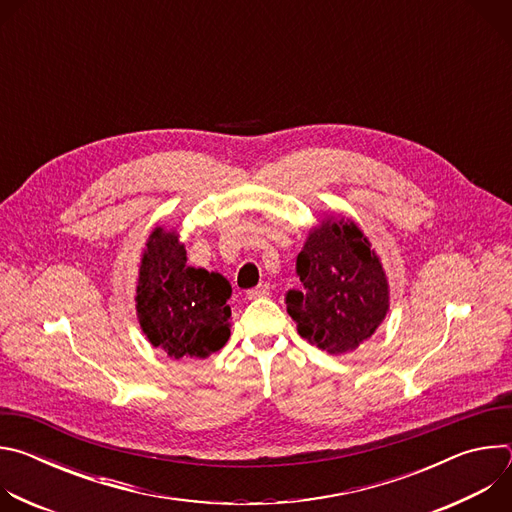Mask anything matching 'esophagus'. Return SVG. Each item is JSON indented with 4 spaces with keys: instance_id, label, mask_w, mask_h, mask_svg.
<instances>
[{
    "instance_id": "esophagus-1",
    "label": "esophagus",
    "mask_w": 512,
    "mask_h": 512,
    "mask_svg": "<svg viewBox=\"0 0 512 512\" xmlns=\"http://www.w3.org/2000/svg\"><path fill=\"white\" fill-rule=\"evenodd\" d=\"M269 294H271V287H269L267 283H261V285L249 289L247 294H245V298H247V300H257V298H267Z\"/></svg>"
}]
</instances>
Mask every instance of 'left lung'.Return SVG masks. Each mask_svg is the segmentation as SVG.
I'll return each mask as SVG.
<instances>
[{
    "label": "left lung",
    "instance_id": "obj_1",
    "mask_svg": "<svg viewBox=\"0 0 512 512\" xmlns=\"http://www.w3.org/2000/svg\"><path fill=\"white\" fill-rule=\"evenodd\" d=\"M296 273L304 289L287 291V314L318 348L350 352L385 320L389 283L369 239L352 221L328 218L312 229Z\"/></svg>",
    "mask_w": 512,
    "mask_h": 512
}]
</instances>
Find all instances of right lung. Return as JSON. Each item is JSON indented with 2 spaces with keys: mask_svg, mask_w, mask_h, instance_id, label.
<instances>
[{
  "mask_svg": "<svg viewBox=\"0 0 512 512\" xmlns=\"http://www.w3.org/2000/svg\"><path fill=\"white\" fill-rule=\"evenodd\" d=\"M231 283L194 269L176 231L154 229L137 279V318L143 334L168 356L206 358L231 336Z\"/></svg>",
  "mask_w": 512,
  "mask_h": 512,
  "instance_id": "add662e5",
  "label": "right lung"
}]
</instances>
